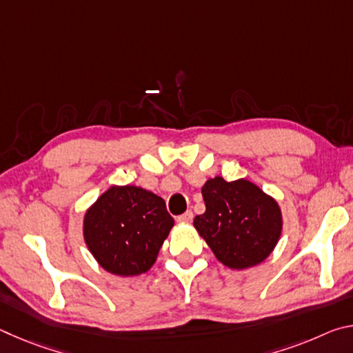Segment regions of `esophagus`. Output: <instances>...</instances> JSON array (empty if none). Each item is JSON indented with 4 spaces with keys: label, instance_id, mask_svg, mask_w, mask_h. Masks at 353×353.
<instances>
[{
    "label": "esophagus",
    "instance_id": "obj_1",
    "mask_svg": "<svg viewBox=\"0 0 353 353\" xmlns=\"http://www.w3.org/2000/svg\"><path fill=\"white\" fill-rule=\"evenodd\" d=\"M191 219H193V212H185L183 214H181V216L177 218L179 223H182V224L191 223Z\"/></svg>",
    "mask_w": 353,
    "mask_h": 353
}]
</instances>
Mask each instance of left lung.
I'll use <instances>...</instances> for the list:
<instances>
[{
  "label": "left lung",
  "instance_id": "left-lung-1",
  "mask_svg": "<svg viewBox=\"0 0 353 353\" xmlns=\"http://www.w3.org/2000/svg\"><path fill=\"white\" fill-rule=\"evenodd\" d=\"M205 212L193 225L218 261L230 270L260 265L282 236L283 216L279 202L248 179L227 182L208 179L202 187Z\"/></svg>",
  "mask_w": 353,
  "mask_h": 353
}]
</instances>
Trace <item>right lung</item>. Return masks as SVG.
Wrapping results in <instances>:
<instances>
[{
	"label": "right lung",
	"instance_id": "right-lung-1",
	"mask_svg": "<svg viewBox=\"0 0 353 353\" xmlns=\"http://www.w3.org/2000/svg\"><path fill=\"white\" fill-rule=\"evenodd\" d=\"M172 225L160 196L135 185H112L85 210L82 235L104 271L134 277L151 270Z\"/></svg>",
	"mask_w": 353,
	"mask_h": 353
}]
</instances>
